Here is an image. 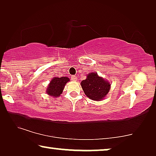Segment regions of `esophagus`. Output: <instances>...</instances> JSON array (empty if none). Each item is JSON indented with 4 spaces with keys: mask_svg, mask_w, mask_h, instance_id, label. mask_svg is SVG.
Listing matches in <instances>:
<instances>
[{
    "mask_svg": "<svg viewBox=\"0 0 156 156\" xmlns=\"http://www.w3.org/2000/svg\"><path fill=\"white\" fill-rule=\"evenodd\" d=\"M71 80H72V81H76V76H74V75L71 76Z\"/></svg>",
    "mask_w": 156,
    "mask_h": 156,
    "instance_id": "obj_1",
    "label": "esophagus"
}]
</instances>
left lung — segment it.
Listing matches in <instances>:
<instances>
[{
    "label": "left lung",
    "mask_w": 156,
    "mask_h": 156,
    "mask_svg": "<svg viewBox=\"0 0 156 156\" xmlns=\"http://www.w3.org/2000/svg\"><path fill=\"white\" fill-rule=\"evenodd\" d=\"M81 85L87 97L94 101L104 99L109 91L111 86L108 82L98 76L97 72L88 74L87 78L82 81Z\"/></svg>",
    "instance_id": "1"
}]
</instances>
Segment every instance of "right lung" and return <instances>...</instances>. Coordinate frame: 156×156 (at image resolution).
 <instances>
[{"instance_id": "right-lung-1", "label": "right lung", "mask_w": 156, "mask_h": 156, "mask_svg": "<svg viewBox=\"0 0 156 156\" xmlns=\"http://www.w3.org/2000/svg\"><path fill=\"white\" fill-rule=\"evenodd\" d=\"M69 78L67 76H63V77H55L51 81L50 85L47 89V92L49 95H51L52 97H59L62 92L64 87L65 86V84L67 82H69Z\"/></svg>"}]
</instances>
